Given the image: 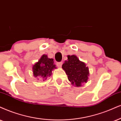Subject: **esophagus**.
Segmentation results:
<instances>
[{
    "mask_svg": "<svg viewBox=\"0 0 121 121\" xmlns=\"http://www.w3.org/2000/svg\"><path fill=\"white\" fill-rule=\"evenodd\" d=\"M62 62H57V66L59 67V68H61L62 66Z\"/></svg>",
    "mask_w": 121,
    "mask_h": 121,
    "instance_id": "34e87169",
    "label": "esophagus"
}]
</instances>
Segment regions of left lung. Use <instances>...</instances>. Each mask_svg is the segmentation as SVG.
<instances>
[{
  "label": "left lung",
  "instance_id": "8db88e82",
  "mask_svg": "<svg viewBox=\"0 0 121 121\" xmlns=\"http://www.w3.org/2000/svg\"><path fill=\"white\" fill-rule=\"evenodd\" d=\"M62 68L74 86H82V84L88 82L89 76L88 67L76 55H68V60L62 64Z\"/></svg>",
  "mask_w": 121,
  "mask_h": 121
}]
</instances>
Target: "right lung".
<instances>
[{"instance_id": "1", "label": "right lung", "mask_w": 121, "mask_h": 121, "mask_svg": "<svg viewBox=\"0 0 121 121\" xmlns=\"http://www.w3.org/2000/svg\"><path fill=\"white\" fill-rule=\"evenodd\" d=\"M56 69L53 59H49L47 55H43L38 62L33 65V76L42 82H45L51 76L53 70Z\"/></svg>"}]
</instances>
